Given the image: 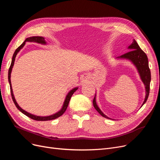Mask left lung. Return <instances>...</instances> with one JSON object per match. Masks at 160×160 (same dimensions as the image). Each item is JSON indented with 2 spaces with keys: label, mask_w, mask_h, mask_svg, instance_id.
<instances>
[{
  "label": "left lung",
  "mask_w": 160,
  "mask_h": 160,
  "mask_svg": "<svg viewBox=\"0 0 160 160\" xmlns=\"http://www.w3.org/2000/svg\"><path fill=\"white\" fill-rule=\"evenodd\" d=\"M132 50L130 52L127 53H125L120 56V57L118 58H126L130 60L132 62L136 65L137 67L138 70L140 73V77L142 78V82L143 84H145L146 86V95L145 98V100H144L142 106L145 104L146 102L147 101L149 94V85H150V81H151V72L149 68L148 65V59L146 54L143 52V51L140 48V46H139L138 44L136 42V40H133V42L131 45L129 46L128 47ZM93 105L95 108V109L98 111L99 114L108 119H110L108 117H107L106 115L103 114L102 112L100 110V108L98 107L96 102V98L93 100Z\"/></svg>",
  "instance_id": "obj_1"
}]
</instances>
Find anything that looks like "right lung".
Returning <instances> with one entry per match:
<instances>
[{
  "label": "right lung",
  "mask_w": 160,
  "mask_h": 160,
  "mask_svg": "<svg viewBox=\"0 0 160 160\" xmlns=\"http://www.w3.org/2000/svg\"><path fill=\"white\" fill-rule=\"evenodd\" d=\"M27 41H30V42H36L37 43H41V44H46V42L44 40V38L43 37H30V38H28L24 40V42L20 45V46H18V47L17 48V50H15V52L13 54V56H12V62H11V66H10L9 68V70H8V82H9V84H10V88H11V96H12V100L14 103L15 106H16V107L18 108V109L22 113H23L24 114H25L27 116L31 118V119L32 120H37V121H48V120H54L56 119V118H58V117L61 116L65 112L66 110L67 109V107H68V104H69V102L70 100V98L73 95V94L74 93V92L78 90V88H75L72 90L70 92H69V93L68 94V95L66 96V100L64 101V105H63V107L62 109L60 110V111H59L58 113H56V114H54V115H52V116H46V117H41V116H34V115H32V114H29V113H28L27 112L24 111V110H22L21 108H20L18 104L17 103L16 100H15L14 99V95H13V92H12V86H11V71H12V68L13 67V65H14V60H15V58H16V56L17 54V53L19 52V50L21 49L23 46H24L25 44V42H27Z\"/></svg>",
  "instance_id": "add662e5"
}]
</instances>
